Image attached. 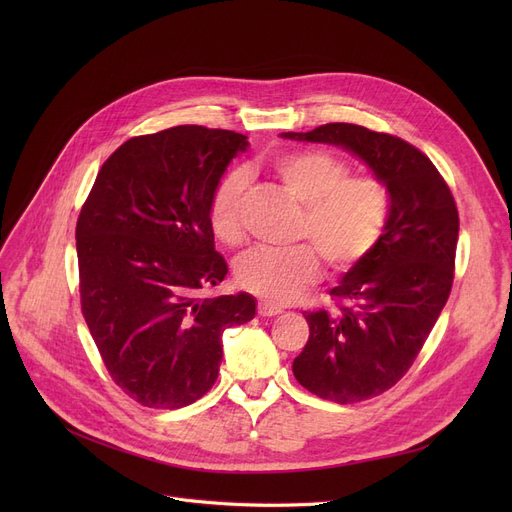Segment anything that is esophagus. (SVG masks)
Here are the masks:
<instances>
[{
	"label": "esophagus",
	"mask_w": 512,
	"mask_h": 512,
	"mask_svg": "<svg viewBox=\"0 0 512 512\" xmlns=\"http://www.w3.org/2000/svg\"><path fill=\"white\" fill-rule=\"evenodd\" d=\"M282 311H284L282 307H278V305H274V303H267V301H261V303H259V307H257V313H259L261 317L280 315Z\"/></svg>",
	"instance_id": "34e87169"
}]
</instances>
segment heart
I'll use <instances>...</instances> for the list:
<instances>
[{
	"label": "heart",
	"mask_w": 512,
	"mask_h": 512,
	"mask_svg": "<svg viewBox=\"0 0 512 512\" xmlns=\"http://www.w3.org/2000/svg\"><path fill=\"white\" fill-rule=\"evenodd\" d=\"M286 191L305 205L299 236L309 238L334 272H348L378 245L388 220V191L373 176H351L340 157L326 151H292L272 164ZM249 176L226 172L209 197V224L226 245L242 240V197ZM319 278V257L309 245L286 251L253 249L236 261V282L257 297L286 305Z\"/></svg>",
	"instance_id": "obj_1"
}]
</instances>
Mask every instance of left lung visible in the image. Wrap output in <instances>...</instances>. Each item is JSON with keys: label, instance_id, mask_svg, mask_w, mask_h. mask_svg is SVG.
Segmentation results:
<instances>
[{"label": "left lung", "instance_id": "8db88e82", "mask_svg": "<svg viewBox=\"0 0 512 512\" xmlns=\"http://www.w3.org/2000/svg\"><path fill=\"white\" fill-rule=\"evenodd\" d=\"M280 137L342 147L388 191L378 245L330 290L338 311L305 315L309 340L292 361L294 378L319 398L367 400L407 373L448 301L459 211L432 161L392 134L334 122Z\"/></svg>", "mask_w": 512, "mask_h": 512}]
</instances>
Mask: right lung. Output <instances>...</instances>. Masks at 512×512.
I'll return each mask as SVG.
<instances>
[{"label": "right lung", "mask_w": 512, "mask_h": 512, "mask_svg": "<svg viewBox=\"0 0 512 512\" xmlns=\"http://www.w3.org/2000/svg\"><path fill=\"white\" fill-rule=\"evenodd\" d=\"M245 134L174 126L120 145L76 224L80 303L114 382L149 409L193 405L218 380L222 334L255 317L249 292L201 299L228 265L209 197Z\"/></svg>", "instance_id": "right-lung-1"}]
</instances>
